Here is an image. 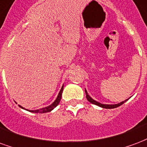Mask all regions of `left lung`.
<instances>
[{
  "instance_id": "1",
  "label": "left lung",
  "mask_w": 147,
  "mask_h": 147,
  "mask_svg": "<svg viewBox=\"0 0 147 147\" xmlns=\"http://www.w3.org/2000/svg\"><path fill=\"white\" fill-rule=\"evenodd\" d=\"M85 92H86V99H87L89 102H90L91 104H95V105H97V106H99V107H103V108H106V109H112V108L118 107H119V106H121V104H123L125 102H126V101L128 100H125V101H122V102H121V103H119V104H100V103H99V102H97V101L94 100H93V99L91 98L90 96L88 95L87 92H86V90H85Z\"/></svg>"
}]
</instances>
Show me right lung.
<instances>
[{
    "instance_id": "1",
    "label": "right lung",
    "mask_w": 147,
    "mask_h": 147,
    "mask_svg": "<svg viewBox=\"0 0 147 147\" xmlns=\"http://www.w3.org/2000/svg\"><path fill=\"white\" fill-rule=\"evenodd\" d=\"M63 88H64V86H63L61 90H60L59 94L57 96V99L55 100L54 103L52 104H51L50 106L46 107H43V108H41V109H38V110H35V111H29L30 112H33V113H47V112H50V111H51L52 110L54 109V107H56L58 105V104L60 103V101H61V95H62V92H63ZM21 107V106H20ZM22 108H23L22 107H21Z\"/></svg>"
}]
</instances>
